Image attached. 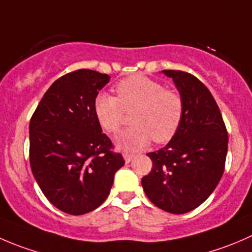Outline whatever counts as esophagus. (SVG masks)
<instances>
[{"label":"esophagus","instance_id":"obj_1","mask_svg":"<svg viewBox=\"0 0 252 252\" xmlns=\"http://www.w3.org/2000/svg\"><path fill=\"white\" fill-rule=\"evenodd\" d=\"M123 157H124V161H126V163H129V162H130L131 159H133L134 155L133 154H128V152H124Z\"/></svg>","mask_w":252,"mask_h":252}]
</instances>
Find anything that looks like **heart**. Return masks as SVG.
<instances>
[{
	"instance_id": "b5f03b06",
	"label": "heart",
	"mask_w": 252,
	"mask_h": 252,
	"mask_svg": "<svg viewBox=\"0 0 252 252\" xmlns=\"http://www.w3.org/2000/svg\"><path fill=\"white\" fill-rule=\"evenodd\" d=\"M117 97L106 93L95 96L93 110L105 131L116 134L121 128L124 111L131 114L134 126L116 138L119 151L134 152L144 149L154 139L163 144L171 140L179 129L184 113L183 98L173 90H166L159 81L135 74L116 85Z\"/></svg>"
}]
</instances>
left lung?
<instances>
[{
    "label": "left lung",
    "mask_w": 252,
    "mask_h": 252,
    "mask_svg": "<svg viewBox=\"0 0 252 252\" xmlns=\"http://www.w3.org/2000/svg\"><path fill=\"white\" fill-rule=\"evenodd\" d=\"M173 80L184 103L182 123L171 141L150 152L152 169L141 179L150 201L175 215L196 208L224 172L228 133L212 94L194 75L162 70Z\"/></svg>",
    "instance_id": "left-lung-1"
}]
</instances>
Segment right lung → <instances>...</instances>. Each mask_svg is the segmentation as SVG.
<instances>
[{
  "label": "right lung",
  "instance_id": "right-lung-1",
  "mask_svg": "<svg viewBox=\"0 0 252 252\" xmlns=\"http://www.w3.org/2000/svg\"><path fill=\"white\" fill-rule=\"evenodd\" d=\"M111 77L79 69L55 81L29 124L30 167L40 189L58 210L80 216L107 199L122 155L98 124L93 102Z\"/></svg>",
  "mask_w": 252,
  "mask_h": 252
}]
</instances>
